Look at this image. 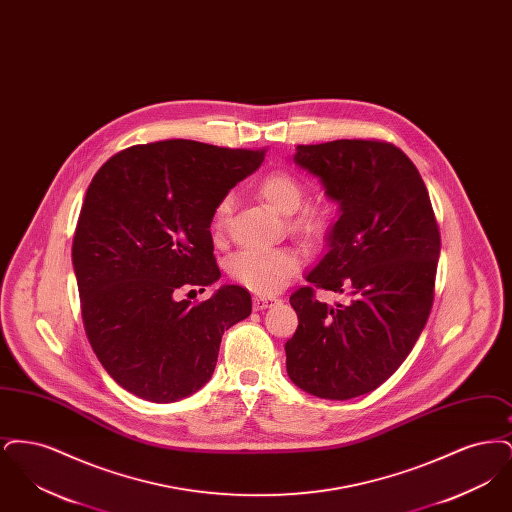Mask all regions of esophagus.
I'll list each match as a JSON object with an SVG mask.
<instances>
[{
	"label": "esophagus",
	"instance_id": "obj_1",
	"mask_svg": "<svg viewBox=\"0 0 512 512\" xmlns=\"http://www.w3.org/2000/svg\"><path fill=\"white\" fill-rule=\"evenodd\" d=\"M276 301H278V299H276V297H270V295H255V297H253V309H255V311H263V309L272 307Z\"/></svg>",
	"mask_w": 512,
	"mask_h": 512
}]
</instances>
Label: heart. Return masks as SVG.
<instances>
[{"instance_id": "heart-1", "label": "heart", "mask_w": 512, "mask_h": 512, "mask_svg": "<svg viewBox=\"0 0 512 512\" xmlns=\"http://www.w3.org/2000/svg\"><path fill=\"white\" fill-rule=\"evenodd\" d=\"M259 194L280 215H290L288 228L307 245H318L328 234L330 215L322 205H304L305 184L293 172L274 171L259 184ZM232 211V197L224 195L215 207V226L224 228ZM299 251L282 247H251L236 253L228 265L230 276L255 293L278 292L299 270Z\"/></svg>"}]
</instances>
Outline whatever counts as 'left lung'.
Here are the masks:
<instances>
[{
    "label": "left lung",
    "mask_w": 512,
    "mask_h": 512,
    "mask_svg": "<svg viewBox=\"0 0 512 512\" xmlns=\"http://www.w3.org/2000/svg\"><path fill=\"white\" fill-rule=\"evenodd\" d=\"M293 161L340 203L328 253L307 282L350 301L328 308L312 286L290 295L299 324L286 341V368L297 388L345 401L384 384L424 330L434 303L438 222L420 172L393 144L297 146Z\"/></svg>",
    "instance_id": "1"
}]
</instances>
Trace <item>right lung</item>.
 <instances>
[{
  "label": "right lung",
  "instance_id": "add662e5",
  "mask_svg": "<svg viewBox=\"0 0 512 512\" xmlns=\"http://www.w3.org/2000/svg\"><path fill=\"white\" fill-rule=\"evenodd\" d=\"M263 159L265 149L167 140L122 149L92 178L74 274L88 341L124 390L151 403L192 395L215 372L224 330L251 315L242 286L201 303L176 293L219 280L215 207Z\"/></svg>",
  "mask_w": 512,
  "mask_h": 512
}]
</instances>
